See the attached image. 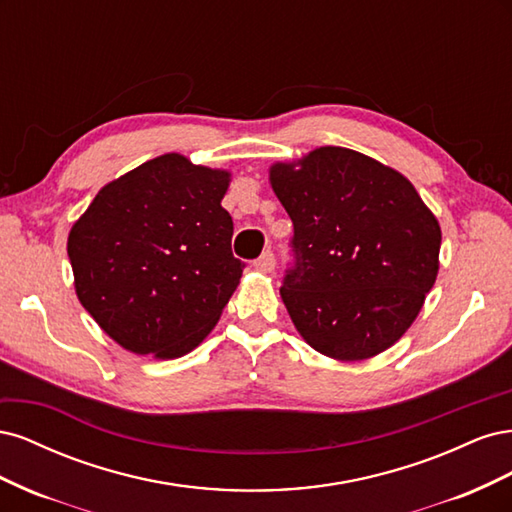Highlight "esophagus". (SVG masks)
Returning a JSON list of instances; mask_svg holds the SVG:
<instances>
[{"mask_svg": "<svg viewBox=\"0 0 512 512\" xmlns=\"http://www.w3.org/2000/svg\"><path fill=\"white\" fill-rule=\"evenodd\" d=\"M254 267H256V271H260V273H271V271L275 269V256H273L271 252H265V254H262V256L254 262Z\"/></svg>", "mask_w": 512, "mask_h": 512, "instance_id": "esophagus-1", "label": "esophagus"}]
</instances>
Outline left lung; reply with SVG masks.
Here are the masks:
<instances>
[{
  "instance_id": "left-lung-1",
  "label": "left lung",
  "mask_w": 512,
  "mask_h": 512,
  "mask_svg": "<svg viewBox=\"0 0 512 512\" xmlns=\"http://www.w3.org/2000/svg\"><path fill=\"white\" fill-rule=\"evenodd\" d=\"M294 224L297 265L280 290L294 329L335 361L399 342L436 284L442 230L408 177L346 147L269 166Z\"/></svg>"
}]
</instances>
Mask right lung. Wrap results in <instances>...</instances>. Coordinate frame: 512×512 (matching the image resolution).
<instances>
[{
    "instance_id": "add662e5",
    "label": "right lung",
    "mask_w": 512,
    "mask_h": 512,
    "mask_svg": "<svg viewBox=\"0 0 512 512\" xmlns=\"http://www.w3.org/2000/svg\"><path fill=\"white\" fill-rule=\"evenodd\" d=\"M230 179L164 153L108 181L72 224L74 292L121 348L179 359L218 324L243 271L222 207Z\"/></svg>"
}]
</instances>
